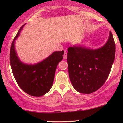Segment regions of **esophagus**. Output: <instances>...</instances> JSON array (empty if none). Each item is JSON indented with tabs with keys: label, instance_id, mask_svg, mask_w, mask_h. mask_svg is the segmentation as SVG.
<instances>
[{
	"label": "esophagus",
	"instance_id": "obj_1",
	"mask_svg": "<svg viewBox=\"0 0 123 123\" xmlns=\"http://www.w3.org/2000/svg\"><path fill=\"white\" fill-rule=\"evenodd\" d=\"M66 58H67V53L65 51L64 54H63V60H66Z\"/></svg>",
	"mask_w": 123,
	"mask_h": 123
}]
</instances>
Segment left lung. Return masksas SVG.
Here are the masks:
<instances>
[{
    "mask_svg": "<svg viewBox=\"0 0 123 123\" xmlns=\"http://www.w3.org/2000/svg\"><path fill=\"white\" fill-rule=\"evenodd\" d=\"M68 51L69 75L73 88L87 94L101 88L108 79L115 60V43L111 32L102 47L94 50L73 45Z\"/></svg>",
    "mask_w": 123,
    "mask_h": 123,
    "instance_id": "1",
    "label": "left lung"
}]
</instances>
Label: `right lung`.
I'll return each mask as SVG.
<instances>
[{
    "instance_id": "obj_1",
    "label": "right lung",
    "mask_w": 123,
    "mask_h": 123,
    "mask_svg": "<svg viewBox=\"0 0 123 123\" xmlns=\"http://www.w3.org/2000/svg\"><path fill=\"white\" fill-rule=\"evenodd\" d=\"M25 25L18 31L12 44L10 53L11 68L18 85L25 92L34 97H41L51 88L57 66L62 60L64 51L53 52L46 59L35 64L22 62L17 54L15 42Z\"/></svg>"
}]
</instances>
